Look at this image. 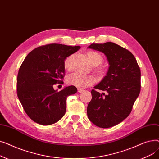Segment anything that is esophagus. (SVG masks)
I'll return each mask as SVG.
<instances>
[{
	"label": "esophagus",
	"instance_id": "esophagus-1",
	"mask_svg": "<svg viewBox=\"0 0 159 159\" xmlns=\"http://www.w3.org/2000/svg\"><path fill=\"white\" fill-rule=\"evenodd\" d=\"M84 91V89H80V88H79V89H78V92H79V93H82Z\"/></svg>",
	"mask_w": 159,
	"mask_h": 159
}]
</instances>
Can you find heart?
<instances>
[{
    "label": "heart",
    "instance_id": "b5f03b06",
    "mask_svg": "<svg viewBox=\"0 0 159 159\" xmlns=\"http://www.w3.org/2000/svg\"><path fill=\"white\" fill-rule=\"evenodd\" d=\"M89 61L92 65H97L101 62L102 57L101 55L94 51H89L87 53ZM75 55L71 54L68 55L64 61V68L67 70H71L73 68ZM95 79L90 75L82 74L79 72H75L67 78V83L68 84L74 86L78 88H84L93 84Z\"/></svg>",
    "mask_w": 159,
    "mask_h": 159
}]
</instances>
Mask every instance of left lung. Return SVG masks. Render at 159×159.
<instances>
[{"mask_svg": "<svg viewBox=\"0 0 159 159\" xmlns=\"http://www.w3.org/2000/svg\"><path fill=\"white\" fill-rule=\"evenodd\" d=\"M89 48L104 53L110 68L104 78L93 89L88 105V119L97 126L113 127L130 114L140 91V70L133 55L111 42L91 44Z\"/></svg>", "mask_w": 159, "mask_h": 159, "instance_id": "left-lung-1", "label": "left lung"}]
</instances>
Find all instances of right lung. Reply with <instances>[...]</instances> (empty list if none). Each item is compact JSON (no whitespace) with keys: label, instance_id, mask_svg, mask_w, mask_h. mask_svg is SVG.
Masks as SVG:
<instances>
[{"label":"right lung","instance_id":"right-lung-1","mask_svg":"<svg viewBox=\"0 0 159 159\" xmlns=\"http://www.w3.org/2000/svg\"><path fill=\"white\" fill-rule=\"evenodd\" d=\"M80 46L50 44L33 49L22 63L16 79L19 101L29 117L41 125H51L61 119L66 110V98L77 93L74 86L60 91L53 85L63 84L64 61Z\"/></svg>","mask_w":159,"mask_h":159}]
</instances>
